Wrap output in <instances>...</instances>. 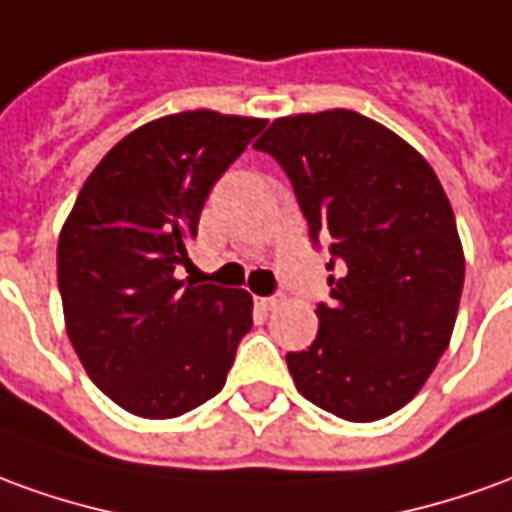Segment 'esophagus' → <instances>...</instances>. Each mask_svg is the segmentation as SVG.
Masks as SVG:
<instances>
[{"label": "esophagus", "mask_w": 512, "mask_h": 512, "mask_svg": "<svg viewBox=\"0 0 512 512\" xmlns=\"http://www.w3.org/2000/svg\"><path fill=\"white\" fill-rule=\"evenodd\" d=\"M282 305H285V296H282V293H277V296H260V299H257V307H260V310H277V307Z\"/></svg>", "instance_id": "esophagus-1"}]
</instances>
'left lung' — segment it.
I'll return each instance as SVG.
<instances>
[{"mask_svg":"<svg viewBox=\"0 0 512 512\" xmlns=\"http://www.w3.org/2000/svg\"><path fill=\"white\" fill-rule=\"evenodd\" d=\"M255 149L293 182L310 238L330 235V305L288 352L296 391L346 421L396 413L430 380L455 330L466 257L432 166L355 110L271 121Z\"/></svg>","mask_w":512,"mask_h":512,"instance_id":"1","label":"left lung"}]
</instances>
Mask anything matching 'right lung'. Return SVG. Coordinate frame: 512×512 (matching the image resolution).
<instances>
[{
  "mask_svg": "<svg viewBox=\"0 0 512 512\" xmlns=\"http://www.w3.org/2000/svg\"><path fill=\"white\" fill-rule=\"evenodd\" d=\"M266 119L182 110L132 130L82 185L57 241L66 332L102 393L141 418L213 399L252 330L241 288L174 277L205 199Z\"/></svg>",
  "mask_w": 512,
  "mask_h": 512,
  "instance_id": "right-lung-1",
  "label": "right lung"
}]
</instances>
